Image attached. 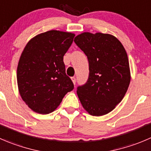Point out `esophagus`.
Here are the masks:
<instances>
[{
	"label": "esophagus",
	"instance_id": "obj_1",
	"mask_svg": "<svg viewBox=\"0 0 151 151\" xmlns=\"http://www.w3.org/2000/svg\"><path fill=\"white\" fill-rule=\"evenodd\" d=\"M71 80H72L73 83L75 85L76 84V77H71Z\"/></svg>",
	"mask_w": 151,
	"mask_h": 151
}]
</instances>
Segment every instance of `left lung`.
I'll return each instance as SVG.
<instances>
[{"mask_svg": "<svg viewBox=\"0 0 151 151\" xmlns=\"http://www.w3.org/2000/svg\"><path fill=\"white\" fill-rule=\"evenodd\" d=\"M74 43L87 56L89 75L77 87L83 108L93 116H102L122 101L131 81L125 49L117 38L108 34L84 32Z\"/></svg>", "mask_w": 151, "mask_h": 151, "instance_id": "left-lung-1", "label": "left lung"}]
</instances>
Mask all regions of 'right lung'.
I'll return each mask as SVG.
<instances>
[{
    "label": "right lung",
    "mask_w": 151,
    "mask_h": 151,
    "mask_svg": "<svg viewBox=\"0 0 151 151\" xmlns=\"http://www.w3.org/2000/svg\"><path fill=\"white\" fill-rule=\"evenodd\" d=\"M74 36L69 32L48 31L33 37L23 49L17 65V86L23 100L35 112L52 113L74 89L65 74L63 56Z\"/></svg>",
    "instance_id": "obj_1"
}]
</instances>
